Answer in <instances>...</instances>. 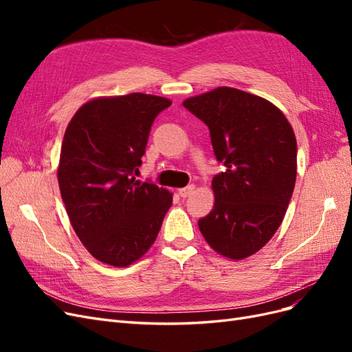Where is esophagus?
Here are the masks:
<instances>
[{
	"label": "esophagus",
	"mask_w": 352,
	"mask_h": 352,
	"mask_svg": "<svg viewBox=\"0 0 352 352\" xmlns=\"http://www.w3.org/2000/svg\"><path fill=\"white\" fill-rule=\"evenodd\" d=\"M194 186L192 185H189V186H186V188H180L179 189V195L180 197H182V198H186V197H189L190 194H192L194 192Z\"/></svg>",
	"instance_id": "obj_1"
}]
</instances>
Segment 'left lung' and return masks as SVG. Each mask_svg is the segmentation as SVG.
Returning a JSON list of instances; mask_svg holds the SVG:
<instances>
[{
  "label": "left lung",
  "instance_id": "1",
  "mask_svg": "<svg viewBox=\"0 0 352 352\" xmlns=\"http://www.w3.org/2000/svg\"><path fill=\"white\" fill-rule=\"evenodd\" d=\"M208 126L223 172L212 177L214 207L198 220L210 247L242 260L279 229L296 179L292 126L270 101L221 87L184 101Z\"/></svg>",
  "mask_w": 352,
  "mask_h": 352
}]
</instances>
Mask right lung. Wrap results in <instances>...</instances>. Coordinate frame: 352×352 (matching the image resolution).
<instances>
[{"label":"right lung","mask_w":352,"mask_h":352,"mask_svg":"<svg viewBox=\"0 0 352 352\" xmlns=\"http://www.w3.org/2000/svg\"><path fill=\"white\" fill-rule=\"evenodd\" d=\"M172 101L135 92L88 101L63 138L58 185L72 226L92 257L126 267L154 243L172 194L133 173L155 117Z\"/></svg>","instance_id":"add662e5"}]
</instances>
